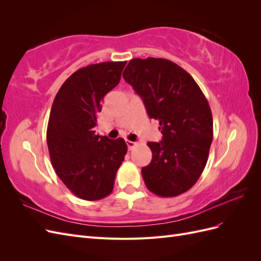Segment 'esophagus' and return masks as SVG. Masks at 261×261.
Returning a JSON list of instances; mask_svg holds the SVG:
<instances>
[{
  "mask_svg": "<svg viewBox=\"0 0 261 261\" xmlns=\"http://www.w3.org/2000/svg\"><path fill=\"white\" fill-rule=\"evenodd\" d=\"M126 145H127L128 150H132L134 147L136 146V143H134V141H130V140H126Z\"/></svg>",
  "mask_w": 261,
  "mask_h": 261,
  "instance_id": "1",
  "label": "esophagus"
}]
</instances>
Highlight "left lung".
Returning <instances> with one entry per match:
<instances>
[{
	"label": "left lung",
	"instance_id": "left-lung-1",
	"mask_svg": "<svg viewBox=\"0 0 261 261\" xmlns=\"http://www.w3.org/2000/svg\"><path fill=\"white\" fill-rule=\"evenodd\" d=\"M123 77L163 135L160 143L147 144L152 151L151 162L141 169L147 188L160 197L187 192L206 167L213 138L206 97L186 70L165 59H133Z\"/></svg>",
	"mask_w": 261,
	"mask_h": 261
}]
</instances>
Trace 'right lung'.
Segmentation results:
<instances>
[{"mask_svg":"<svg viewBox=\"0 0 261 261\" xmlns=\"http://www.w3.org/2000/svg\"><path fill=\"white\" fill-rule=\"evenodd\" d=\"M126 61L82 67L54 98L46 129L52 167L78 198L99 200L113 191L115 175L127 152L123 138L93 130L103 97L117 86Z\"/></svg>","mask_w":261,"mask_h":261,"instance_id":"obj_1","label":"right lung"}]
</instances>
